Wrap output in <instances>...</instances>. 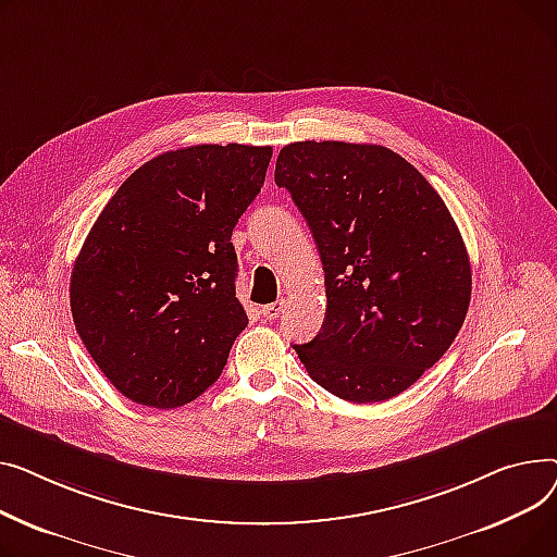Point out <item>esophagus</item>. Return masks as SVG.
<instances>
[{
	"mask_svg": "<svg viewBox=\"0 0 557 557\" xmlns=\"http://www.w3.org/2000/svg\"><path fill=\"white\" fill-rule=\"evenodd\" d=\"M283 308H285V299H278V301H274V304H270V306L263 308V317L270 319V321H274V319H278V314L283 312Z\"/></svg>",
	"mask_w": 557,
	"mask_h": 557,
	"instance_id": "1",
	"label": "esophagus"
}]
</instances>
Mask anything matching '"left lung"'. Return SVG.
Masks as SVG:
<instances>
[{
	"label": "left lung",
	"mask_w": 557,
	"mask_h": 557,
	"mask_svg": "<svg viewBox=\"0 0 557 557\" xmlns=\"http://www.w3.org/2000/svg\"><path fill=\"white\" fill-rule=\"evenodd\" d=\"M274 182L323 263V325L294 344L308 375L357 405L403 394L445 355L470 306V258L441 195L398 152L346 141L285 146Z\"/></svg>",
	"instance_id": "1"
}]
</instances>
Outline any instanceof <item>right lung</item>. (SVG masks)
<instances>
[{
  "label": "right lung",
  "mask_w": 557,
  "mask_h": 557,
  "mask_svg": "<svg viewBox=\"0 0 557 557\" xmlns=\"http://www.w3.org/2000/svg\"><path fill=\"white\" fill-rule=\"evenodd\" d=\"M270 159V146L243 144L157 154L94 222L72 270V314L125 398L175 409L220 377L249 321L232 234Z\"/></svg>",
  "instance_id": "add662e5"
}]
</instances>
